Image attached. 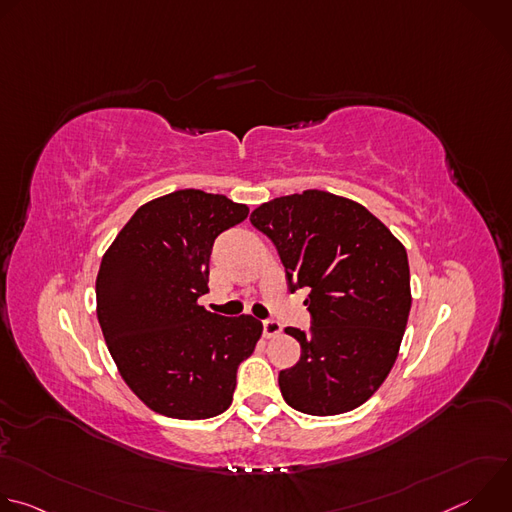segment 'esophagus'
<instances>
[{"label":"esophagus","mask_w":512,"mask_h":512,"mask_svg":"<svg viewBox=\"0 0 512 512\" xmlns=\"http://www.w3.org/2000/svg\"><path fill=\"white\" fill-rule=\"evenodd\" d=\"M281 334V324L275 320H265L263 322V336L265 338H275Z\"/></svg>","instance_id":"obj_1"}]
</instances>
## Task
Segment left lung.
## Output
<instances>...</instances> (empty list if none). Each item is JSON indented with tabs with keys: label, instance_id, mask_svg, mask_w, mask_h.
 <instances>
[{
	"label": "left lung",
	"instance_id": "8db88e82",
	"mask_svg": "<svg viewBox=\"0 0 512 512\" xmlns=\"http://www.w3.org/2000/svg\"><path fill=\"white\" fill-rule=\"evenodd\" d=\"M285 267L289 291L310 287V334L279 373L289 407L308 415L356 409L383 385L411 310L409 261L401 241L362 204L324 190L279 196L251 212Z\"/></svg>",
	"mask_w": 512,
	"mask_h": 512
}]
</instances>
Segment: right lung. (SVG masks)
<instances>
[{
  "label": "right lung",
  "instance_id": "right-lung-1",
  "mask_svg": "<svg viewBox=\"0 0 512 512\" xmlns=\"http://www.w3.org/2000/svg\"><path fill=\"white\" fill-rule=\"evenodd\" d=\"M247 204L176 190L145 202L105 251L97 318L127 387L152 411L208 419L229 409L239 364L263 324L204 310L214 239L243 223Z\"/></svg>",
  "mask_w": 512,
  "mask_h": 512
}]
</instances>
